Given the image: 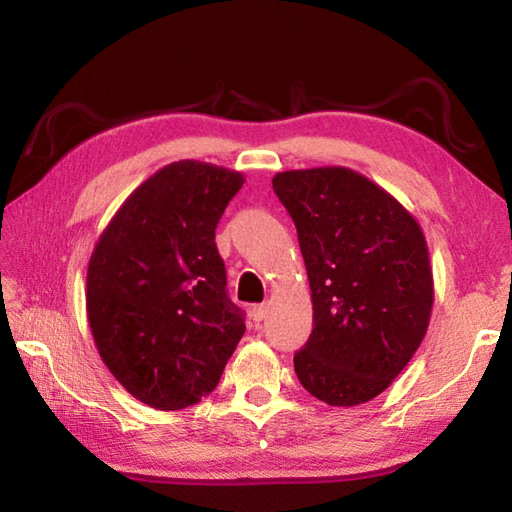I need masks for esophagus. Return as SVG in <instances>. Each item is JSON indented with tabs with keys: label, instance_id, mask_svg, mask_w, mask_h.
<instances>
[{
	"label": "esophagus",
	"instance_id": "34e87169",
	"mask_svg": "<svg viewBox=\"0 0 512 512\" xmlns=\"http://www.w3.org/2000/svg\"><path fill=\"white\" fill-rule=\"evenodd\" d=\"M268 310H270V306L268 303H259V306H255L253 308V319L259 323V321H264L266 317H268Z\"/></svg>",
	"mask_w": 512,
	"mask_h": 512
}]
</instances>
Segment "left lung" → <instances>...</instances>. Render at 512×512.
Listing matches in <instances>:
<instances>
[{"label":"left lung","mask_w":512,"mask_h":512,"mask_svg":"<svg viewBox=\"0 0 512 512\" xmlns=\"http://www.w3.org/2000/svg\"><path fill=\"white\" fill-rule=\"evenodd\" d=\"M273 189L297 226L312 290L299 383L332 407L361 405L391 385L427 334L433 275L422 228L345 167L277 173Z\"/></svg>","instance_id":"left-lung-1"}]
</instances>
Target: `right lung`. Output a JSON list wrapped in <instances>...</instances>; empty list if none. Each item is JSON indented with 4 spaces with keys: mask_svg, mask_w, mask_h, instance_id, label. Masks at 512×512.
Masks as SVG:
<instances>
[{
    "mask_svg": "<svg viewBox=\"0 0 512 512\" xmlns=\"http://www.w3.org/2000/svg\"><path fill=\"white\" fill-rule=\"evenodd\" d=\"M242 184V173L209 162H171L129 195L94 246L85 303L96 350L149 407L176 411L211 394L246 332L215 246Z\"/></svg>",
    "mask_w": 512,
    "mask_h": 512,
    "instance_id": "right-lung-1",
    "label": "right lung"
}]
</instances>
